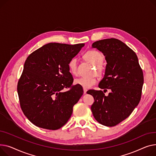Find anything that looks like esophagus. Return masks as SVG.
I'll return each instance as SVG.
<instances>
[{
    "label": "esophagus",
    "instance_id": "34e87169",
    "mask_svg": "<svg viewBox=\"0 0 156 156\" xmlns=\"http://www.w3.org/2000/svg\"><path fill=\"white\" fill-rule=\"evenodd\" d=\"M84 89V93L86 94V92H87V89H86V88H84L83 89Z\"/></svg>",
    "mask_w": 156,
    "mask_h": 156
}]
</instances>
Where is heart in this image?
<instances>
[{"instance_id":"1","label":"heart","mask_w":156,"mask_h":156,"mask_svg":"<svg viewBox=\"0 0 156 156\" xmlns=\"http://www.w3.org/2000/svg\"><path fill=\"white\" fill-rule=\"evenodd\" d=\"M84 58L89 62L91 63L93 65L96 66V69L99 70L101 69L104 58L103 55L99 51L96 50H89L84 55ZM70 72L72 74L76 75L77 74V59L76 58H72L68 64ZM97 82V80L94 77H82L77 78L75 80V83L80 85L86 89L90 88Z\"/></svg>"}]
</instances>
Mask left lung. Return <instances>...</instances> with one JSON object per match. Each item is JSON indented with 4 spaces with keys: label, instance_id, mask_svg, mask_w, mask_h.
Returning <instances> with one entry per match:
<instances>
[{
    "label": "left lung",
    "instance_id": "1",
    "mask_svg": "<svg viewBox=\"0 0 156 156\" xmlns=\"http://www.w3.org/2000/svg\"><path fill=\"white\" fill-rule=\"evenodd\" d=\"M92 47L101 51L107 64L103 79L98 85L111 92L105 96L102 90H89L94 102L91 111L99 123L113 126L129 117L141 98L144 75L136 53L116 38L99 40Z\"/></svg>",
    "mask_w": 156,
    "mask_h": 156
}]
</instances>
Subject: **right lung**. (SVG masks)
Listing matches in <instances>:
<instances>
[{
  "label": "right lung",
  "instance_id": "add662e5",
  "mask_svg": "<svg viewBox=\"0 0 156 156\" xmlns=\"http://www.w3.org/2000/svg\"><path fill=\"white\" fill-rule=\"evenodd\" d=\"M84 46L50 43L26 60L17 89L22 111L34 125L57 130L69 120L84 91L80 85L72 86L68 64Z\"/></svg>",
  "mask_w": 156,
  "mask_h": 156
}]
</instances>
